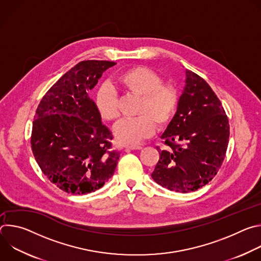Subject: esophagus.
Returning a JSON list of instances; mask_svg holds the SVG:
<instances>
[{
	"label": "esophagus",
	"mask_w": 261,
	"mask_h": 261,
	"mask_svg": "<svg viewBox=\"0 0 261 261\" xmlns=\"http://www.w3.org/2000/svg\"><path fill=\"white\" fill-rule=\"evenodd\" d=\"M127 150H141V146L140 145H128L126 146Z\"/></svg>",
	"instance_id": "1"
}]
</instances>
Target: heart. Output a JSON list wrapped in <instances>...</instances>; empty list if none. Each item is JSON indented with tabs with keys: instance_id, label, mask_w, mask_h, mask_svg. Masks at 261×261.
<instances>
[{
	"instance_id": "heart-1",
	"label": "heart",
	"mask_w": 261,
	"mask_h": 261,
	"mask_svg": "<svg viewBox=\"0 0 261 261\" xmlns=\"http://www.w3.org/2000/svg\"><path fill=\"white\" fill-rule=\"evenodd\" d=\"M117 84L127 93L139 97L133 119H123L115 126V136L123 144H136L150 137L156 126L164 128L173 119L179 103L177 89L163 84V79L146 66L132 67L117 76ZM95 106L103 120L115 121L120 115L117 93L101 87L95 96Z\"/></svg>"
}]
</instances>
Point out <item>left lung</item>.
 Wrapping results in <instances>:
<instances>
[{
  "label": "left lung",
  "instance_id": "left-lung-1",
  "mask_svg": "<svg viewBox=\"0 0 261 261\" xmlns=\"http://www.w3.org/2000/svg\"><path fill=\"white\" fill-rule=\"evenodd\" d=\"M186 87L176 113L161 138L167 150H157L159 161L152 173L162 187L188 193L219 171L229 140V123L221 101L208 84L186 70Z\"/></svg>",
  "mask_w": 261,
  "mask_h": 261
}]
</instances>
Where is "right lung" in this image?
Returning <instances> with one entry per match:
<instances>
[{
  "instance_id": "add662e5",
  "label": "right lung",
  "mask_w": 261,
  "mask_h": 261,
  "mask_svg": "<svg viewBox=\"0 0 261 261\" xmlns=\"http://www.w3.org/2000/svg\"><path fill=\"white\" fill-rule=\"evenodd\" d=\"M115 62H80L45 93L33 121L31 145L44 175L73 195L100 189L120 158L89 92Z\"/></svg>"
}]
</instances>
